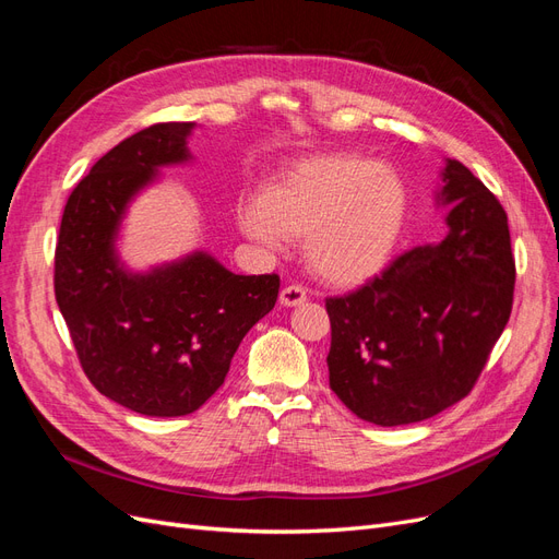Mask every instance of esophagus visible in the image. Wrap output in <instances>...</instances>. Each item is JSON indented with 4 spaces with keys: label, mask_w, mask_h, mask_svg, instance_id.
Masks as SVG:
<instances>
[{
    "label": "esophagus",
    "mask_w": 559,
    "mask_h": 559,
    "mask_svg": "<svg viewBox=\"0 0 559 559\" xmlns=\"http://www.w3.org/2000/svg\"><path fill=\"white\" fill-rule=\"evenodd\" d=\"M308 300V292L302 289V286L298 284H292V286H284L282 294H280V302L284 308H296L300 306V302Z\"/></svg>",
    "instance_id": "obj_1"
}]
</instances>
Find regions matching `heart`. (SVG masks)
<instances>
[{"instance_id": "b5f03b06", "label": "heart", "mask_w": 559, "mask_h": 559, "mask_svg": "<svg viewBox=\"0 0 559 559\" xmlns=\"http://www.w3.org/2000/svg\"><path fill=\"white\" fill-rule=\"evenodd\" d=\"M408 216L396 167L359 154L298 160L240 212L249 238L277 247L306 238V263L321 282L359 286L392 261Z\"/></svg>"}]
</instances>
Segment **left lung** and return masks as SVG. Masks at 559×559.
<instances>
[{"label": "left lung", "mask_w": 559, "mask_h": 559, "mask_svg": "<svg viewBox=\"0 0 559 559\" xmlns=\"http://www.w3.org/2000/svg\"><path fill=\"white\" fill-rule=\"evenodd\" d=\"M441 175L445 238L401 253L361 289L326 298L329 384L380 427L413 425L462 401L513 308L503 207L460 160H445Z\"/></svg>", "instance_id": "8db88e82"}]
</instances>
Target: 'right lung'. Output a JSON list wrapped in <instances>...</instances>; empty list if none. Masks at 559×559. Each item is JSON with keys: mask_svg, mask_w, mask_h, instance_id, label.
Masks as SVG:
<instances>
[{"mask_svg": "<svg viewBox=\"0 0 559 559\" xmlns=\"http://www.w3.org/2000/svg\"><path fill=\"white\" fill-rule=\"evenodd\" d=\"M193 123H156L114 146L67 200L56 300L99 394L148 417L198 411L224 384L247 331L275 308L280 277L235 275L205 251L130 273L116 253L128 202L191 158Z\"/></svg>", "mask_w": 559, "mask_h": 559, "instance_id": "1", "label": "right lung"}]
</instances>
